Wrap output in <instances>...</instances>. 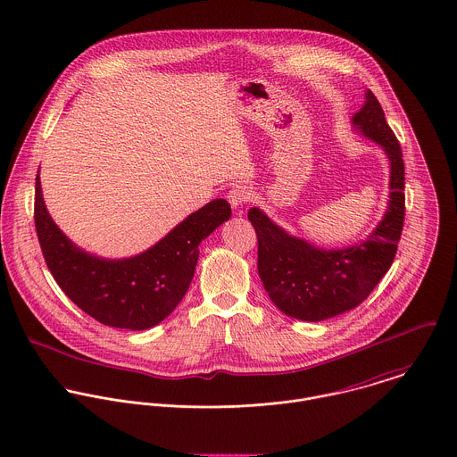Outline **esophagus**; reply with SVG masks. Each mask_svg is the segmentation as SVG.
Wrapping results in <instances>:
<instances>
[{
  "instance_id": "obj_1",
  "label": "esophagus",
  "mask_w": 457,
  "mask_h": 457,
  "mask_svg": "<svg viewBox=\"0 0 457 457\" xmlns=\"http://www.w3.org/2000/svg\"><path fill=\"white\" fill-rule=\"evenodd\" d=\"M228 202L234 209H239L243 207L245 204H248L252 200V192L248 187H234L230 192H228Z\"/></svg>"
}]
</instances>
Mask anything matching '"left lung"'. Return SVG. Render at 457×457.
I'll list each match as a JSON object with an SVG mask.
<instances>
[{
	"label": "left lung",
	"mask_w": 457,
	"mask_h": 457,
	"mask_svg": "<svg viewBox=\"0 0 457 457\" xmlns=\"http://www.w3.org/2000/svg\"><path fill=\"white\" fill-rule=\"evenodd\" d=\"M353 125L378 142L391 160L389 209L375 232L345 250H320L288 236L252 207L259 241V274L270 301L285 315L319 322L359 306L391 269L404 223V163L401 145L377 96L368 91Z\"/></svg>",
	"instance_id": "left-lung-1"
}]
</instances>
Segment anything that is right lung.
Returning a JSON list of instances; mask_svg holds the SVG:
<instances>
[{
  "label": "right lung",
  "instance_id": "right-lung-1",
  "mask_svg": "<svg viewBox=\"0 0 457 457\" xmlns=\"http://www.w3.org/2000/svg\"><path fill=\"white\" fill-rule=\"evenodd\" d=\"M228 218V202L216 198L147 252L102 261L66 239L46 209L38 176L35 183V228L46 263L66 295L104 326L142 330L167 319L192 283L198 245Z\"/></svg>",
  "mask_w": 457,
  "mask_h": 457
}]
</instances>
